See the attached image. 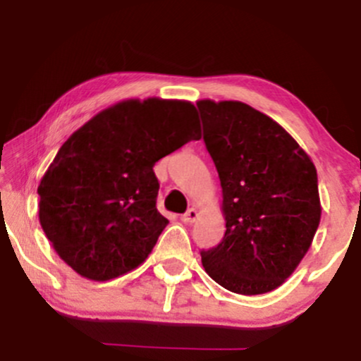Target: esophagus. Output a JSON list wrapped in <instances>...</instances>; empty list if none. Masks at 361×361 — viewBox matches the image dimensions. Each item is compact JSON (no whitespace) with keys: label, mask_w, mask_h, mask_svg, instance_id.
I'll list each match as a JSON object with an SVG mask.
<instances>
[{"label":"esophagus","mask_w":361,"mask_h":361,"mask_svg":"<svg viewBox=\"0 0 361 361\" xmlns=\"http://www.w3.org/2000/svg\"><path fill=\"white\" fill-rule=\"evenodd\" d=\"M197 217H198V212H197V209H190L188 212L181 215V221H183L185 224H193L195 221H197Z\"/></svg>","instance_id":"1"}]
</instances>
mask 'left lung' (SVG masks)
I'll use <instances>...</instances> for the list:
<instances>
[{"instance_id": "1", "label": "left lung", "mask_w": 361, "mask_h": 361, "mask_svg": "<svg viewBox=\"0 0 361 361\" xmlns=\"http://www.w3.org/2000/svg\"><path fill=\"white\" fill-rule=\"evenodd\" d=\"M222 186L226 234L202 251L212 280L241 295L279 288L321 222L317 171L280 123L243 102H197Z\"/></svg>"}]
</instances>
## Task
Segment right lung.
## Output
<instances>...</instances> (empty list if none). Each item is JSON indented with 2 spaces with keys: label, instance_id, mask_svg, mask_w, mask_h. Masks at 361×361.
<instances>
[{
  "label": "right lung",
  "instance_id": "add662e5",
  "mask_svg": "<svg viewBox=\"0 0 361 361\" xmlns=\"http://www.w3.org/2000/svg\"><path fill=\"white\" fill-rule=\"evenodd\" d=\"M202 137L193 103L123 100L62 144L39 185V221L59 258L106 281L151 255L168 219L156 209L161 157Z\"/></svg>",
  "mask_w": 361,
  "mask_h": 361
}]
</instances>
